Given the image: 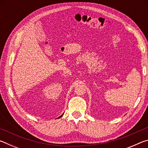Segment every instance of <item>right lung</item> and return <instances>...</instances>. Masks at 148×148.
<instances>
[{
    "label": "right lung",
    "mask_w": 148,
    "mask_h": 148,
    "mask_svg": "<svg viewBox=\"0 0 148 148\" xmlns=\"http://www.w3.org/2000/svg\"><path fill=\"white\" fill-rule=\"evenodd\" d=\"M62 116H60V117H58V118H60V117H62Z\"/></svg>",
    "instance_id": "add662e5"
}]
</instances>
